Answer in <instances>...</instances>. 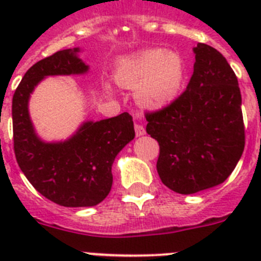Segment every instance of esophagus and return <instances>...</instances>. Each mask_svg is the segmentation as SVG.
I'll return each mask as SVG.
<instances>
[{
    "mask_svg": "<svg viewBox=\"0 0 261 261\" xmlns=\"http://www.w3.org/2000/svg\"><path fill=\"white\" fill-rule=\"evenodd\" d=\"M135 130H136V136L137 137H140V136H144L145 133V128L142 125H140V124H135Z\"/></svg>",
    "mask_w": 261,
    "mask_h": 261,
    "instance_id": "obj_1",
    "label": "esophagus"
}]
</instances>
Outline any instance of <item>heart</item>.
<instances>
[{
  "instance_id": "heart-1",
  "label": "heart",
  "mask_w": 261,
  "mask_h": 261,
  "mask_svg": "<svg viewBox=\"0 0 261 261\" xmlns=\"http://www.w3.org/2000/svg\"><path fill=\"white\" fill-rule=\"evenodd\" d=\"M184 77V60L174 50H142L121 60L115 70L116 84L126 89L136 87L137 102L147 108H163L174 102Z\"/></svg>"
}]
</instances>
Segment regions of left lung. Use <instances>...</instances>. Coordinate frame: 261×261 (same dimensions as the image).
I'll list each match as a JSON object with an SVG mask.
<instances>
[{"instance_id": "obj_1", "label": "left lung", "mask_w": 261, "mask_h": 261, "mask_svg": "<svg viewBox=\"0 0 261 261\" xmlns=\"http://www.w3.org/2000/svg\"><path fill=\"white\" fill-rule=\"evenodd\" d=\"M193 52L186 91L167 107L145 115L147 135L159 144V177L181 195L223 183L244 150L238 78L211 45L199 43Z\"/></svg>"}]
</instances>
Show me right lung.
<instances>
[{
    "label": "right lung",
    "instance_id": "right-lung-1",
    "mask_svg": "<svg viewBox=\"0 0 261 261\" xmlns=\"http://www.w3.org/2000/svg\"><path fill=\"white\" fill-rule=\"evenodd\" d=\"M80 48L53 53L26 71L13 96L14 153L32 187L50 201L68 208L94 206L112 187V163L135 138L128 112L86 121L66 141L45 142L36 135L29 114L30 95L48 75L84 74L89 70Z\"/></svg>",
    "mask_w": 261,
    "mask_h": 261
}]
</instances>
